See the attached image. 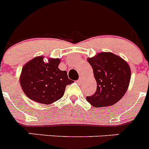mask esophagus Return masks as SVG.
Masks as SVG:
<instances>
[{
	"instance_id": "1",
	"label": "esophagus",
	"mask_w": 149,
	"mask_h": 149,
	"mask_svg": "<svg viewBox=\"0 0 149 149\" xmlns=\"http://www.w3.org/2000/svg\"><path fill=\"white\" fill-rule=\"evenodd\" d=\"M82 81V76H80L79 78V79L77 80V82H78V83H81Z\"/></svg>"
}]
</instances>
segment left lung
Here are the masks:
<instances>
[{"instance_id": "obj_1", "label": "left lung", "mask_w": 149, "mask_h": 149, "mask_svg": "<svg viewBox=\"0 0 149 149\" xmlns=\"http://www.w3.org/2000/svg\"><path fill=\"white\" fill-rule=\"evenodd\" d=\"M97 81V90L86 100L95 107L112 106L119 101L130 83V69L125 60L111 52H100L88 59Z\"/></svg>"}]
</instances>
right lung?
Returning <instances> with one entry per match:
<instances>
[{"instance_id":"add662e5","label":"right lung","mask_w":149,"mask_h":149,"mask_svg":"<svg viewBox=\"0 0 149 149\" xmlns=\"http://www.w3.org/2000/svg\"><path fill=\"white\" fill-rule=\"evenodd\" d=\"M58 58L44 62L43 57H37L23 67L20 84L24 94L32 100L50 104L61 99L67 85L72 83L67 71L58 69Z\"/></svg>"}]
</instances>
